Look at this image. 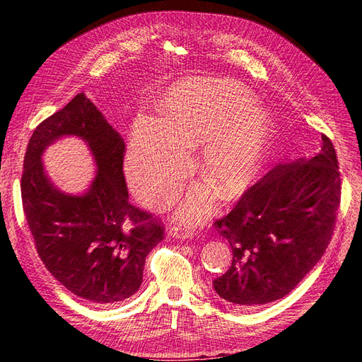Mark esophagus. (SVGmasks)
<instances>
[{
  "instance_id": "1",
  "label": "esophagus",
  "mask_w": 362,
  "mask_h": 362,
  "mask_svg": "<svg viewBox=\"0 0 362 362\" xmlns=\"http://www.w3.org/2000/svg\"><path fill=\"white\" fill-rule=\"evenodd\" d=\"M169 233H170L173 237L181 238V240L192 238V235H193V233L190 231V229L184 228V226H182V225H180V223H173V225H170V226H169Z\"/></svg>"
}]
</instances>
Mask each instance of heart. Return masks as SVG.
I'll use <instances>...</instances> for the list:
<instances>
[{"instance_id": "1", "label": "heart", "mask_w": 362, "mask_h": 362, "mask_svg": "<svg viewBox=\"0 0 362 362\" xmlns=\"http://www.w3.org/2000/svg\"><path fill=\"white\" fill-rule=\"evenodd\" d=\"M267 137V116L247 87L233 78L192 76L164 95L160 120L136 117L129 134V180L141 199L166 202L187 172V157L179 146L194 148L205 182L185 193L178 217L196 223L211 211L215 189L225 199L234 198L257 177Z\"/></svg>"}]
</instances>
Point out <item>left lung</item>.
<instances>
[{"mask_svg": "<svg viewBox=\"0 0 362 362\" xmlns=\"http://www.w3.org/2000/svg\"><path fill=\"white\" fill-rule=\"evenodd\" d=\"M339 199L337 154L322 134L319 154L278 164L214 222L233 249L231 267L213 281L216 293L242 308L288 294L323 257Z\"/></svg>", "mask_w": 362, "mask_h": 362, "instance_id": "obj_1", "label": "left lung"}]
</instances>
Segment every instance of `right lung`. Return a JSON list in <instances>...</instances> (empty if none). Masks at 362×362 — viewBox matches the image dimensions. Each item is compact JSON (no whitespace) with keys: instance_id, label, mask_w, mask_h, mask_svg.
<instances>
[{"instance_id":"add662e5","label":"right lung","mask_w":362,"mask_h":362,"mask_svg":"<svg viewBox=\"0 0 362 362\" xmlns=\"http://www.w3.org/2000/svg\"><path fill=\"white\" fill-rule=\"evenodd\" d=\"M62 135L86 139L97 161V177L81 197L62 194L42 172V149ZM124 156V139L78 93L36 127L24 157L21 196L37 254L62 286L95 305L131 298L146 255L164 238L158 218L128 201Z\"/></svg>"}]
</instances>
